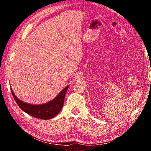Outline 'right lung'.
<instances>
[{
    "instance_id": "right-lung-1",
    "label": "right lung",
    "mask_w": 151,
    "mask_h": 151,
    "mask_svg": "<svg viewBox=\"0 0 151 151\" xmlns=\"http://www.w3.org/2000/svg\"><path fill=\"white\" fill-rule=\"evenodd\" d=\"M68 86H66L65 88H63V91H61L60 93L52 101L48 102L47 103L39 104V105L24 103L15 96L12 88H11V90L14 101H16L18 105L22 111L35 118L47 120L52 119L57 115L61 111L64 104L65 94Z\"/></svg>"
}]
</instances>
